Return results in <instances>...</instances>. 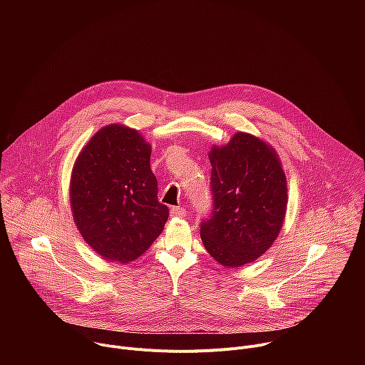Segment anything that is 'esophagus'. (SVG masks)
<instances>
[{
  "mask_svg": "<svg viewBox=\"0 0 365 365\" xmlns=\"http://www.w3.org/2000/svg\"><path fill=\"white\" fill-rule=\"evenodd\" d=\"M186 214H187V211L185 210V207H180V206H173L172 210H170V215L172 217L183 218V217H186Z\"/></svg>",
  "mask_w": 365,
  "mask_h": 365,
  "instance_id": "obj_1",
  "label": "esophagus"
}]
</instances>
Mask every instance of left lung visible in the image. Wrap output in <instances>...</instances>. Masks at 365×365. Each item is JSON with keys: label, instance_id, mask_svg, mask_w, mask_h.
I'll return each mask as SVG.
<instances>
[{"label": "left lung", "instance_id": "left-lung-1", "mask_svg": "<svg viewBox=\"0 0 365 365\" xmlns=\"http://www.w3.org/2000/svg\"><path fill=\"white\" fill-rule=\"evenodd\" d=\"M214 212L200 224L203 247L230 269L262 257L282 231L287 210V182L276 150L248 133H235L212 145Z\"/></svg>", "mask_w": 365, "mask_h": 365}]
</instances>
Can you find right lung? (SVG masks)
Here are the masks:
<instances>
[{"instance_id":"add662e5","label":"right lung","mask_w":365,"mask_h":365,"mask_svg":"<svg viewBox=\"0 0 365 365\" xmlns=\"http://www.w3.org/2000/svg\"><path fill=\"white\" fill-rule=\"evenodd\" d=\"M151 145L134 128L98 130L75 160L69 197L76 228L107 262H134L158 238L169 207L158 199Z\"/></svg>"}]
</instances>
